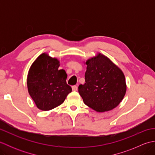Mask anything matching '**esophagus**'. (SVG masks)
Listing matches in <instances>:
<instances>
[{
  "instance_id": "esophagus-1",
  "label": "esophagus",
  "mask_w": 155,
  "mask_h": 155,
  "mask_svg": "<svg viewBox=\"0 0 155 155\" xmlns=\"http://www.w3.org/2000/svg\"><path fill=\"white\" fill-rule=\"evenodd\" d=\"M72 89L73 91H77V89H78V87L77 86H76V85H74V86H72Z\"/></svg>"
}]
</instances>
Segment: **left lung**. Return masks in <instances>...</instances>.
Returning <instances> with one entry per match:
<instances>
[{"label":"left lung","mask_w":155,"mask_h":155,"mask_svg":"<svg viewBox=\"0 0 155 155\" xmlns=\"http://www.w3.org/2000/svg\"><path fill=\"white\" fill-rule=\"evenodd\" d=\"M85 83L78 87L84 104L97 112L117 107L127 91L123 71L109 58L98 53L86 62Z\"/></svg>","instance_id":"1"}]
</instances>
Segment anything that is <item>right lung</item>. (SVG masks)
I'll return each instance as SVG.
<instances>
[{
	"mask_svg": "<svg viewBox=\"0 0 155 155\" xmlns=\"http://www.w3.org/2000/svg\"><path fill=\"white\" fill-rule=\"evenodd\" d=\"M59 61L42 53L29 69L27 87L29 94L38 108L49 110L61 105L72 88L67 84V74L59 70Z\"/></svg>",
	"mask_w": 155,
	"mask_h": 155,
	"instance_id": "right-lung-1",
	"label": "right lung"
}]
</instances>
